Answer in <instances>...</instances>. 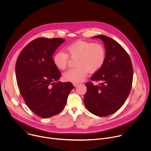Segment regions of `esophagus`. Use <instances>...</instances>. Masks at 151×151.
Returning a JSON list of instances; mask_svg holds the SVG:
<instances>
[{"instance_id":"1","label":"esophagus","mask_w":151,"mask_h":151,"mask_svg":"<svg viewBox=\"0 0 151 151\" xmlns=\"http://www.w3.org/2000/svg\"><path fill=\"white\" fill-rule=\"evenodd\" d=\"M73 85L75 86V87H78V85H79L78 83H73Z\"/></svg>"}]
</instances>
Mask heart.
<instances>
[{"label":"heart","instance_id":"heart-1","mask_svg":"<svg viewBox=\"0 0 151 151\" xmlns=\"http://www.w3.org/2000/svg\"><path fill=\"white\" fill-rule=\"evenodd\" d=\"M65 52L60 51L53 56L55 66L60 70L65 69L69 61V55L78 58L75 68L69 69L63 75L66 81L73 82L82 81L87 76L88 72H95L103 65L106 52L103 45L93 42L77 41L66 47Z\"/></svg>","mask_w":151,"mask_h":151}]
</instances>
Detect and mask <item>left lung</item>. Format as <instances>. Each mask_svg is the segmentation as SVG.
<instances>
[{
    "label": "left lung",
    "mask_w": 151,
    "mask_h": 151,
    "mask_svg": "<svg viewBox=\"0 0 151 151\" xmlns=\"http://www.w3.org/2000/svg\"><path fill=\"white\" fill-rule=\"evenodd\" d=\"M93 37L103 42L106 58L102 67L90 78L100 83L85 84L87 91L83 103L93 114L107 116L119 109L127 100L132 87L133 69L130 56L116 41L104 35Z\"/></svg>",
    "instance_id": "obj_1"
}]
</instances>
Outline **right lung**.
<instances>
[{
  "mask_svg": "<svg viewBox=\"0 0 151 151\" xmlns=\"http://www.w3.org/2000/svg\"><path fill=\"white\" fill-rule=\"evenodd\" d=\"M64 41L58 37L37 38L23 49L16 62L19 93L29 108L41 118L61 112L74 88L70 82H58L61 75L53 62L52 55Z\"/></svg>",
  "mask_w": 151,
  "mask_h": 151,
  "instance_id": "right-lung-1",
  "label": "right lung"
}]
</instances>
